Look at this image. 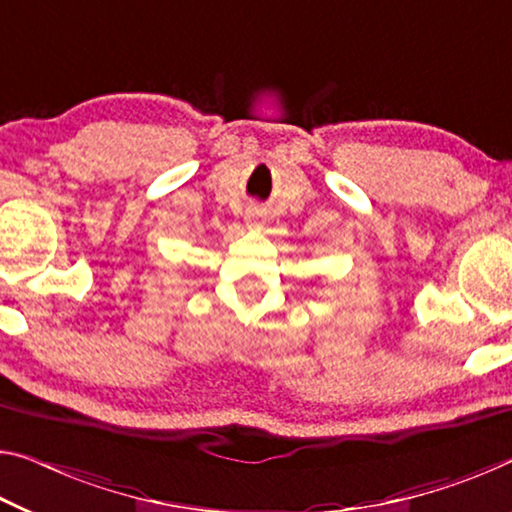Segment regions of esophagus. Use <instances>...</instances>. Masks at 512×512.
<instances>
[{
    "instance_id": "esophagus-1",
    "label": "esophagus",
    "mask_w": 512,
    "mask_h": 512,
    "mask_svg": "<svg viewBox=\"0 0 512 512\" xmlns=\"http://www.w3.org/2000/svg\"><path fill=\"white\" fill-rule=\"evenodd\" d=\"M262 223H264V212H262V209H257V207L248 209V212H246V225L248 227H259Z\"/></svg>"
}]
</instances>
